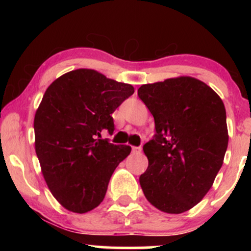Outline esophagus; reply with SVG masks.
Listing matches in <instances>:
<instances>
[{
  "label": "esophagus",
  "mask_w": 251,
  "mask_h": 251,
  "mask_svg": "<svg viewBox=\"0 0 251 251\" xmlns=\"http://www.w3.org/2000/svg\"><path fill=\"white\" fill-rule=\"evenodd\" d=\"M132 152H133V153H140V152H142V148H140V146H133V148H132Z\"/></svg>",
  "instance_id": "34e87169"
}]
</instances>
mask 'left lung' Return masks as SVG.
<instances>
[{"instance_id":"1","label":"left lung","mask_w":251,"mask_h":251,"mask_svg":"<svg viewBox=\"0 0 251 251\" xmlns=\"http://www.w3.org/2000/svg\"><path fill=\"white\" fill-rule=\"evenodd\" d=\"M138 97L155 127L143 146L149 159L139 177L144 195L164 212L188 211L206 195L223 164L229 140L224 103L190 76L143 85Z\"/></svg>"}]
</instances>
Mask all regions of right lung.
<instances>
[{"instance_id":"add662e5","label":"right lung","mask_w":251,"mask_h":251,"mask_svg":"<svg viewBox=\"0 0 251 251\" xmlns=\"http://www.w3.org/2000/svg\"><path fill=\"white\" fill-rule=\"evenodd\" d=\"M134 93L128 83L93 70H76L56 79L34 119L35 151L54 197L70 211L85 214L105 198L108 181L131 146L101 139L113 134L112 113Z\"/></svg>"}]
</instances>
